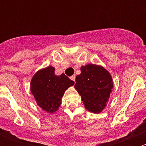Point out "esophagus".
Masks as SVG:
<instances>
[{
    "label": "esophagus",
    "mask_w": 146,
    "mask_h": 146,
    "mask_svg": "<svg viewBox=\"0 0 146 146\" xmlns=\"http://www.w3.org/2000/svg\"><path fill=\"white\" fill-rule=\"evenodd\" d=\"M70 78L72 80H73V81L75 82V80H76V76H75V75H73V76H70Z\"/></svg>",
    "instance_id": "esophagus-1"
}]
</instances>
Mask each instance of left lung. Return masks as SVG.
<instances>
[{"label": "left lung", "instance_id": "8db88e82", "mask_svg": "<svg viewBox=\"0 0 146 146\" xmlns=\"http://www.w3.org/2000/svg\"><path fill=\"white\" fill-rule=\"evenodd\" d=\"M75 88L81 96L85 107L92 113L101 112L107 105L113 82L111 75L100 66L88 64L80 68Z\"/></svg>", "mask_w": 146, "mask_h": 146}]
</instances>
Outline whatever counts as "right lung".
I'll list each match as a JSON object with an SVG mask.
<instances>
[{
	"mask_svg": "<svg viewBox=\"0 0 146 146\" xmlns=\"http://www.w3.org/2000/svg\"><path fill=\"white\" fill-rule=\"evenodd\" d=\"M54 68L48 66L38 70L32 78L30 90L38 105L48 113L56 111L61 104L65 91L74 82L62 73L56 76Z\"/></svg>",
	"mask_w": 146,
	"mask_h": 146,
	"instance_id": "right-lung-1",
	"label": "right lung"
}]
</instances>
